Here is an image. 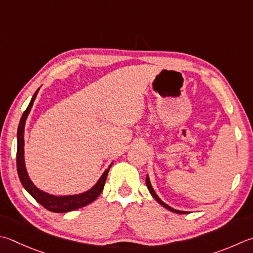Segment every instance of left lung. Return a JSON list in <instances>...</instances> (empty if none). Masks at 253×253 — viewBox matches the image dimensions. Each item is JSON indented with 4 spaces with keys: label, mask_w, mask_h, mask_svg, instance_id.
Masks as SVG:
<instances>
[{
    "label": "left lung",
    "mask_w": 253,
    "mask_h": 253,
    "mask_svg": "<svg viewBox=\"0 0 253 253\" xmlns=\"http://www.w3.org/2000/svg\"><path fill=\"white\" fill-rule=\"evenodd\" d=\"M146 184H147L148 190H149V192L151 193V195H152L153 197H155L156 201H157L158 203H159L160 205H162L163 207H165V209L169 210V211H173V212H176V214H187V211H177V210H174V209H172V207H170L169 205H167L166 203H163V202L160 200V197L156 194V192L153 191L152 186H151V183H150V180H149V177H148V175H147V177H146Z\"/></svg>",
    "instance_id": "left-lung-1"
}]
</instances>
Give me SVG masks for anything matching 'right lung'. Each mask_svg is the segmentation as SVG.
<instances>
[{
	"label": "right lung",
	"mask_w": 253,
	"mask_h": 253,
	"mask_svg": "<svg viewBox=\"0 0 253 253\" xmlns=\"http://www.w3.org/2000/svg\"><path fill=\"white\" fill-rule=\"evenodd\" d=\"M38 90L35 92L33 95V98L31 103H29L28 107L23 113L21 122H19L18 129H17V152H16V166H17V173L18 177L21 180L22 185L24 189L26 190L29 194H31L35 200H36L39 204L43 206L44 209L53 211V212H67L71 211H76L78 209H81L83 206H86L87 204L95 201L98 195L101 194V192L104 189L105 185V181L110 171L112 165L108 167V169L105 170L103 173L100 180L94 185L91 190L82 193V194L78 195H68V196H54L51 194H48L46 192H42L36 186L34 185V183L29 179L27 174L26 167H25L24 161V128H25V122L28 116L29 112H31L35 98L37 96Z\"/></svg>",
	"instance_id": "add662e5"
}]
</instances>
